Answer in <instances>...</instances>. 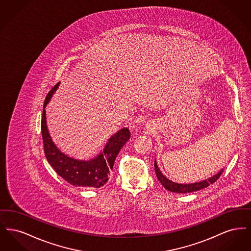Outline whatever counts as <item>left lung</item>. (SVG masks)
Instances as JSON below:
<instances>
[{
    "mask_svg": "<svg viewBox=\"0 0 251 251\" xmlns=\"http://www.w3.org/2000/svg\"><path fill=\"white\" fill-rule=\"evenodd\" d=\"M154 168H155L157 179H159L161 184L168 191L179 193V194L191 193V192L199 191L203 188H206L210 184L214 183L215 180L221 176V174L223 172V168H222L218 173H216L215 175L212 176L209 179H204V180L199 181V182H194V183H178V182H175V181H172V180L167 179V177L162 173V171L158 167L156 159L154 161Z\"/></svg>",
    "mask_w": 251,
    "mask_h": 251,
    "instance_id": "left-lung-1",
    "label": "left lung"
}]
</instances>
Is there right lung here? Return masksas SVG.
I'll list each match as a JSON object with an SVG mask.
<instances>
[{"instance_id":"obj_1","label":"right lung","mask_w":251,"mask_h":251,"mask_svg":"<svg viewBox=\"0 0 251 251\" xmlns=\"http://www.w3.org/2000/svg\"><path fill=\"white\" fill-rule=\"evenodd\" d=\"M58 86L59 83L49 92L43 106L41 132L45 156L55 172L69 183L74 186L100 188L107 182L110 171L113 169L117 155L122 147L130 139V131L125 127L114 133L108 139L103 150L92 159L80 160L65 154L50 137L47 127L45 110Z\"/></svg>"}]
</instances>
